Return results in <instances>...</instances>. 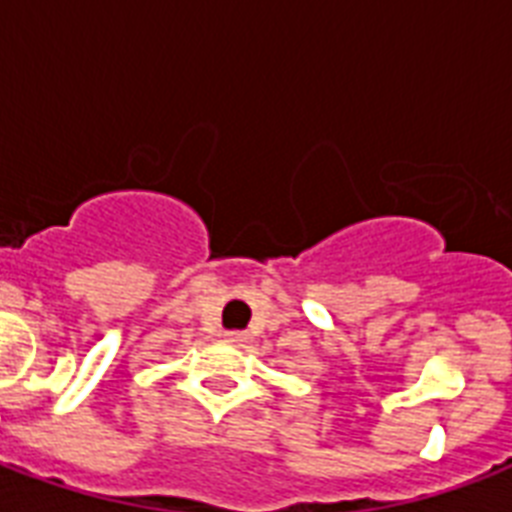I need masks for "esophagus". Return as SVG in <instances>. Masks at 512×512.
Segmentation results:
<instances>
[{
  "mask_svg": "<svg viewBox=\"0 0 512 512\" xmlns=\"http://www.w3.org/2000/svg\"><path fill=\"white\" fill-rule=\"evenodd\" d=\"M225 340L233 342V345H239V342L247 340V335H244V332H225Z\"/></svg>",
  "mask_w": 512,
  "mask_h": 512,
  "instance_id": "1",
  "label": "esophagus"
}]
</instances>
